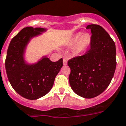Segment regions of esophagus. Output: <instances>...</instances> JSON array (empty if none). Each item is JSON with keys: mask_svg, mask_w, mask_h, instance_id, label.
Listing matches in <instances>:
<instances>
[{"mask_svg": "<svg viewBox=\"0 0 126 126\" xmlns=\"http://www.w3.org/2000/svg\"><path fill=\"white\" fill-rule=\"evenodd\" d=\"M67 61H68V60H67V59H66V58H64L63 59V65H66V64H67Z\"/></svg>", "mask_w": 126, "mask_h": 126, "instance_id": "esophagus-1", "label": "esophagus"}]
</instances>
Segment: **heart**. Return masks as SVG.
<instances>
[{
  "instance_id": "heart-1",
  "label": "heart",
  "mask_w": 126,
  "mask_h": 126,
  "mask_svg": "<svg viewBox=\"0 0 126 126\" xmlns=\"http://www.w3.org/2000/svg\"><path fill=\"white\" fill-rule=\"evenodd\" d=\"M91 37L89 33H76L71 40L69 42L70 45H73L75 44L74 47V53L75 54H79L83 52L88 48L91 43Z\"/></svg>"
}]
</instances>
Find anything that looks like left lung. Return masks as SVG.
I'll list each match as a JSON object with an SVG mask.
<instances>
[{"instance_id":"obj_1","label":"left lung","mask_w":126,"mask_h":126,"mask_svg":"<svg viewBox=\"0 0 126 126\" xmlns=\"http://www.w3.org/2000/svg\"><path fill=\"white\" fill-rule=\"evenodd\" d=\"M91 47L86 53L68 61V77L73 91L85 98H93L109 86L116 69V47L109 33L97 24H89Z\"/></svg>"}]
</instances>
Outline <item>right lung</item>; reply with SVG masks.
Returning a JSON list of instances; mask_svg holds the SVG:
<instances>
[{"instance_id":"add662e5","label":"right lung","mask_w":126,"mask_h":126,"mask_svg":"<svg viewBox=\"0 0 126 126\" xmlns=\"http://www.w3.org/2000/svg\"><path fill=\"white\" fill-rule=\"evenodd\" d=\"M45 31L42 28H24L12 39L7 51L5 67L8 80L15 91L28 100L47 94L63 66L62 58L52 62L43 57L32 65L24 61V51L30 40Z\"/></svg>"}]
</instances>
